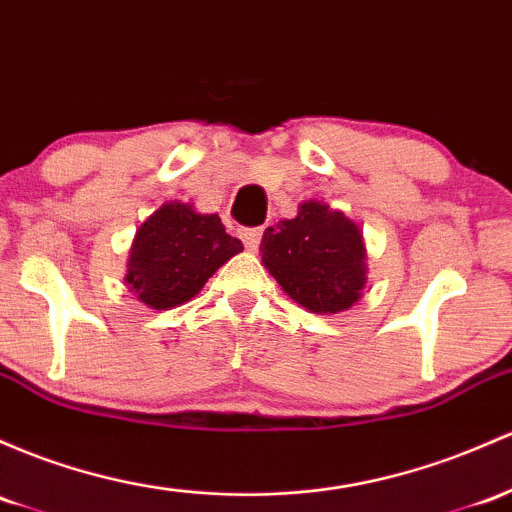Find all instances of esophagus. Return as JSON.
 <instances>
[{
	"label": "esophagus",
	"instance_id": "34e87169",
	"mask_svg": "<svg viewBox=\"0 0 512 512\" xmlns=\"http://www.w3.org/2000/svg\"><path fill=\"white\" fill-rule=\"evenodd\" d=\"M240 240H243L245 250L255 252L257 247H260V240H262V228H245L243 233H240Z\"/></svg>",
	"mask_w": 512,
	"mask_h": 512
}]
</instances>
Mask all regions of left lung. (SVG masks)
<instances>
[{
    "mask_svg": "<svg viewBox=\"0 0 512 512\" xmlns=\"http://www.w3.org/2000/svg\"><path fill=\"white\" fill-rule=\"evenodd\" d=\"M260 255L284 294L318 316L352 308L367 286L362 230L325 201H301L294 218L269 226Z\"/></svg>",
    "mask_w": 512,
    "mask_h": 512,
    "instance_id": "8db88e82",
    "label": "left lung"
}]
</instances>
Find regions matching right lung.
<instances>
[{
    "instance_id": "1",
    "label": "right lung",
    "mask_w": 512,
    "mask_h": 512,
    "mask_svg": "<svg viewBox=\"0 0 512 512\" xmlns=\"http://www.w3.org/2000/svg\"><path fill=\"white\" fill-rule=\"evenodd\" d=\"M243 252L218 213H199L187 201H165L136 230L128 252V291L153 311L194 299L218 267Z\"/></svg>"
}]
</instances>
